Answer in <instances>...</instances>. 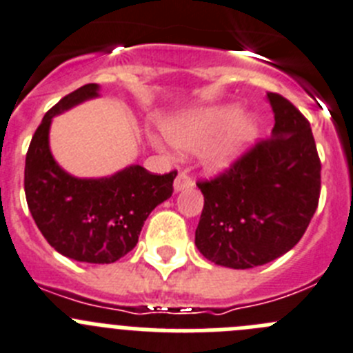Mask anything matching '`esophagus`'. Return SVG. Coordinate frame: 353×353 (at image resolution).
<instances>
[{
  "label": "esophagus",
  "mask_w": 353,
  "mask_h": 353,
  "mask_svg": "<svg viewBox=\"0 0 353 353\" xmlns=\"http://www.w3.org/2000/svg\"><path fill=\"white\" fill-rule=\"evenodd\" d=\"M193 179L190 176H186L184 172L177 174L176 181H174V192H183V190H188V188H193Z\"/></svg>",
  "instance_id": "34e87169"
}]
</instances>
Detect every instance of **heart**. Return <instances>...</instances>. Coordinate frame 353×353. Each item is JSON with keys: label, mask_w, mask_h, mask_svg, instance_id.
<instances>
[{"label": "heart", "mask_w": 353, "mask_h": 353, "mask_svg": "<svg viewBox=\"0 0 353 353\" xmlns=\"http://www.w3.org/2000/svg\"><path fill=\"white\" fill-rule=\"evenodd\" d=\"M161 130L177 151H199L200 165L219 176L254 146L261 127L254 114L242 113L236 104H214L172 114L161 123ZM151 143L163 150L160 137L151 136Z\"/></svg>", "instance_id": "b5f03b06"}]
</instances>
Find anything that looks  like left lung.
I'll use <instances>...</instances> for the list:
<instances>
[{"instance_id":"left-lung-1","label":"left lung","mask_w":353,"mask_h":353,"mask_svg":"<svg viewBox=\"0 0 353 353\" xmlns=\"http://www.w3.org/2000/svg\"><path fill=\"white\" fill-rule=\"evenodd\" d=\"M272 137L232 170L199 183L203 210L195 245L210 263L233 270L266 265L301 240L321 195V160L306 118L279 94Z\"/></svg>"}]
</instances>
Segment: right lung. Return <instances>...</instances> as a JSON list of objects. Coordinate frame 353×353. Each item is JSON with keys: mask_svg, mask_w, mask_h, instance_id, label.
Wrapping results in <instances>:
<instances>
[{"mask_svg": "<svg viewBox=\"0 0 353 353\" xmlns=\"http://www.w3.org/2000/svg\"><path fill=\"white\" fill-rule=\"evenodd\" d=\"M97 83L71 92L43 117L26 157L24 190L36 226L62 256L108 265L136 247L151 210L172 196L177 172L154 176L128 165L111 176L77 177L65 172L50 150L54 117L97 99Z\"/></svg>", "mask_w": 353, "mask_h": 353, "instance_id": "right-lung-1", "label": "right lung"}]
</instances>
